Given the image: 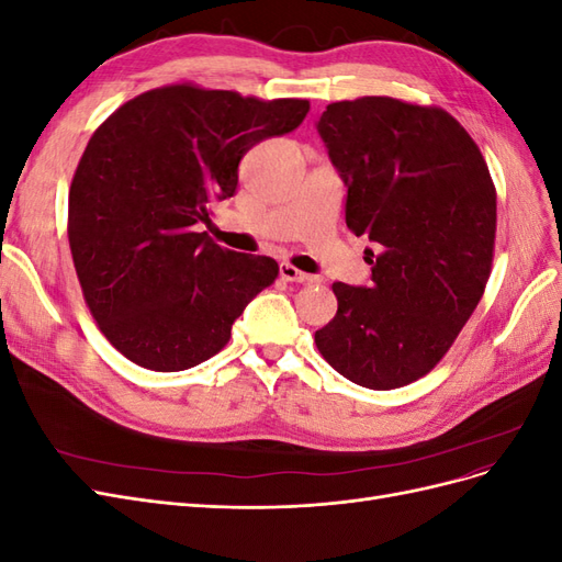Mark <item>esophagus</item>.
I'll use <instances>...</instances> for the list:
<instances>
[{
  "instance_id": "1",
  "label": "esophagus",
  "mask_w": 562,
  "mask_h": 562,
  "mask_svg": "<svg viewBox=\"0 0 562 562\" xmlns=\"http://www.w3.org/2000/svg\"><path fill=\"white\" fill-rule=\"evenodd\" d=\"M279 274H281L283 281H291V283H314V281H316L314 277L304 274V271L295 269L293 265H288V262H281V265H279Z\"/></svg>"
}]
</instances>
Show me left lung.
<instances>
[{
	"label": "left lung",
	"instance_id": "obj_1",
	"mask_svg": "<svg viewBox=\"0 0 562 562\" xmlns=\"http://www.w3.org/2000/svg\"><path fill=\"white\" fill-rule=\"evenodd\" d=\"M368 236L370 285L333 283L337 314L314 342L339 375L398 389L443 359L492 269L497 194L479 145L440 108L386 95L342 100L316 122Z\"/></svg>",
	"mask_w": 562,
	"mask_h": 562
}]
</instances>
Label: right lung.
<instances>
[{"label": "right lung", "mask_w": 562, "mask_h": 562, "mask_svg": "<svg viewBox=\"0 0 562 562\" xmlns=\"http://www.w3.org/2000/svg\"><path fill=\"white\" fill-rule=\"evenodd\" d=\"M310 100L176 83L110 114L70 187L67 236L95 323L128 361L178 372L229 342L277 260L220 248L201 225L236 192L246 151L295 131Z\"/></svg>", "instance_id": "obj_1"}]
</instances>
